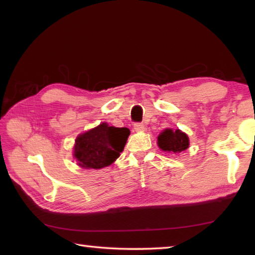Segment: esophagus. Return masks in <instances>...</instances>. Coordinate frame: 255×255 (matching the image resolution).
<instances>
[{"label": "esophagus", "mask_w": 255, "mask_h": 255, "mask_svg": "<svg viewBox=\"0 0 255 255\" xmlns=\"http://www.w3.org/2000/svg\"><path fill=\"white\" fill-rule=\"evenodd\" d=\"M134 131H143L144 130V125L142 123H136L133 125Z\"/></svg>", "instance_id": "esophagus-1"}]
</instances>
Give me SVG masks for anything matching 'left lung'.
Segmentation results:
<instances>
[{
    "label": "left lung",
    "mask_w": 255,
    "mask_h": 255,
    "mask_svg": "<svg viewBox=\"0 0 255 255\" xmlns=\"http://www.w3.org/2000/svg\"><path fill=\"white\" fill-rule=\"evenodd\" d=\"M158 146L163 151L179 153L189 147V138L184 132L179 129H166L158 136Z\"/></svg>",
    "instance_id": "obj_1"
}]
</instances>
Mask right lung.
I'll return each mask as SVG.
<instances>
[{"mask_svg":"<svg viewBox=\"0 0 255 255\" xmlns=\"http://www.w3.org/2000/svg\"><path fill=\"white\" fill-rule=\"evenodd\" d=\"M129 134L128 128H116L103 123L77 137L74 157L83 168L107 167L121 156Z\"/></svg>","mask_w":255,"mask_h":255,"instance_id":"obj_1","label":"right lung"}]
</instances>
